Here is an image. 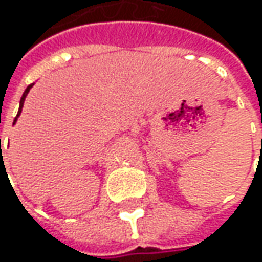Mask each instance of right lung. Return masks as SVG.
Returning <instances> with one entry per match:
<instances>
[{
	"label": "right lung",
	"instance_id": "add662e5",
	"mask_svg": "<svg viewBox=\"0 0 262 262\" xmlns=\"http://www.w3.org/2000/svg\"><path fill=\"white\" fill-rule=\"evenodd\" d=\"M32 86H33V84L27 86V89H26V90H25V93H23V96H21V99H20V107H18V114H17V116L21 114V107H23V103H25L26 96H27V93H29V90L32 89ZM15 121H17V118H15V119H14V122H15ZM0 150H1V140H0Z\"/></svg>",
	"mask_w": 262,
	"mask_h": 262
}]
</instances>
